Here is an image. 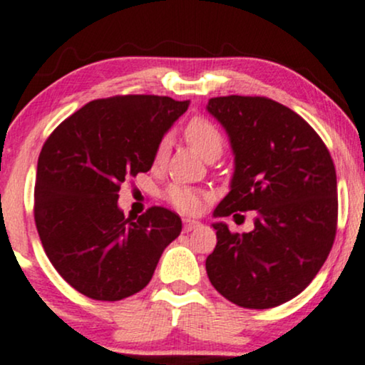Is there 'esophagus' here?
Listing matches in <instances>:
<instances>
[{"label": "esophagus", "mask_w": 365, "mask_h": 365, "mask_svg": "<svg viewBox=\"0 0 365 365\" xmlns=\"http://www.w3.org/2000/svg\"><path fill=\"white\" fill-rule=\"evenodd\" d=\"M197 226H200L199 221L188 220V217H185V220H183V230H185V232H192V230H195Z\"/></svg>", "instance_id": "esophagus-1"}]
</instances>
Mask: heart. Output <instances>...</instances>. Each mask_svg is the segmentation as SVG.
Wrapping results in <instances>:
<instances>
[{"label":"heart","instance_id":"obj_1","mask_svg":"<svg viewBox=\"0 0 365 365\" xmlns=\"http://www.w3.org/2000/svg\"><path fill=\"white\" fill-rule=\"evenodd\" d=\"M183 135H185L188 144H190L200 156L206 159V161L217 159L221 156V153H223V135H221L220 130L206 118H192L185 125V128H183ZM168 149V139H163L159 142L156 153H154V166H159L165 161ZM165 197L171 206L177 207L178 211L182 212H188V215L199 212L204 204V199H206L204 192L197 190L194 187L182 185V183H171V185L166 188Z\"/></svg>","mask_w":365,"mask_h":365}]
</instances>
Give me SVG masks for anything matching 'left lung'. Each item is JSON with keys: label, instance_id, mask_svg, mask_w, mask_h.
<instances>
[{"label": "left lung", "instance_id": "1", "mask_svg": "<svg viewBox=\"0 0 365 365\" xmlns=\"http://www.w3.org/2000/svg\"><path fill=\"white\" fill-rule=\"evenodd\" d=\"M209 115L230 137L235 171L215 217L254 211V230L212 223L217 244L206 259L209 282L245 309H271L305 290L336 235V171L311 125L259 96H225Z\"/></svg>", "mask_w": 365, "mask_h": 365}]
</instances>
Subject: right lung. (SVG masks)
Wrapping results in <instances>:
<instances>
[{"instance_id":"1","label":"right lung","mask_w":365,"mask_h":365,"mask_svg":"<svg viewBox=\"0 0 365 365\" xmlns=\"http://www.w3.org/2000/svg\"><path fill=\"white\" fill-rule=\"evenodd\" d=\"M188 101L115 96L87 103L44 142L37 161L34 217L54 269L82 295L115 302L140 292L163 250L182 232L166 207L125 217L118 192L145 173L163 135Z\"/></svg>"}]
</instances>
